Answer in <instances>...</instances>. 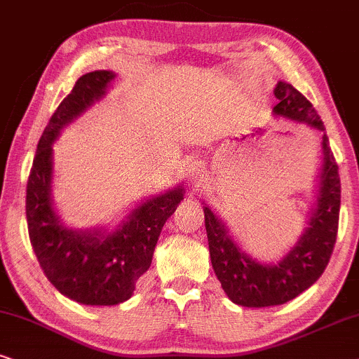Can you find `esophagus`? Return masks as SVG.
I'll list each match as a JSON object with an SVG mask.
<instances>
[{
  "mask_svg": "<svg viewBox=\"0 0 359 359\" xmlns=\"http://www.w3.org/2000/svg\"><path fill=\"white\" fill-rule=\"evenodd\" d=\"M205 165L201 161H192L187 167V177L192 187H198L205 180Z\"/></svg>",
  "mask_w": 359,
  "mask_h": 359,
  "instance_id": "obj_1",
  "label": "esophagus"
}]
</instances>
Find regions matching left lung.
I'll return each mask as SVG.
<instances>
[{"mask_svg":"<svg viewBox=\"0 0 359 359\" xmlns=\"http://www.w3.org/2000/svg\"><path fill=\"white\" fill-rule=\"evenodd\" d=\"M273 94V116L311 127L320 139L315 198L300 238L278 262L262 263L242 250L225 222L202 202L213 271L226 297L248 308L283 305L310 288L328 265L338 233L341 184L323 122L292 84L278 81Z\"/></svg>","mask_w":359,"mask_h":359,"instance_id":"left-lung-1","label":"left lung"}]
</instances>
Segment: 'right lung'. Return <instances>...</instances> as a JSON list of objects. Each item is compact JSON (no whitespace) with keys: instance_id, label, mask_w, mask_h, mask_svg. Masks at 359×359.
Instances as JSON below:
<instances>
[{"instance_id":"add662e5","label":"right lung","mask_w":359,"mask_h":359,"mask_svg":"<svg viewBox=\"0 0 359 359\" xmlns=\"http://www.w3.org/2000/svg\"><path fill=\"white\" fill-rule=\"evenodd\" d=\"M112 71L81 76L49 119L41 135L26 189L29 240L41 269L65 297L83 305L111 306L133 297L137 280L149 270L158 235L184 201L179 184L140 201L116 226L72 229L53 201V144L65 127L106 97Z\"/></svg>"}]
</instances>
